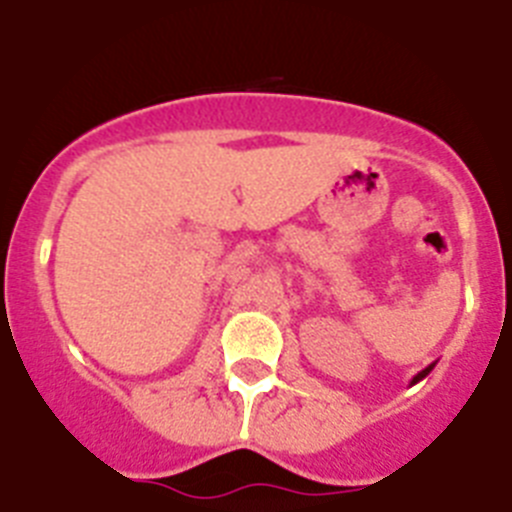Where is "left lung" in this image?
<instances>
[{"label":"left lung","instance_id":"obj_1","mask_svg":"<svg viewBox=\"0 0 512 512\" xmlns=\"http://www.w3.org/2000/svg\"><path fill=\"white\" fill-rule=\"evenodd\" d=\"M433 368H435V363H430V366H428V368H422V371H420V373H417L415 379H412V381H410V386H412V384H417V381H422V379H425V376H428V373H430V371H433Z\"/></svg>","mask_w":512,"mask_h":512}]
</instances>
